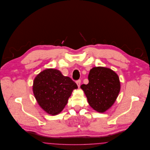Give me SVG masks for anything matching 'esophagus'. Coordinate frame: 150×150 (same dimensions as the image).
Instances as JSON below:
<instances>
[{
	"label": "esophagus",
	"instance_id": "1",
	"mask_svg": "<svg viewBox=\"0 0 150 150\" xmlns=\"http://www.w3.org/2000/svg\"><path fill=\"white\" fill-rule=\"evenodd\" d=\"M76 83L78 85V87L80 88V84H81V80H78L76 81Z\"/></svg>",
	"mask_w": 150,
	"mask_h": 150
}]
</instances>
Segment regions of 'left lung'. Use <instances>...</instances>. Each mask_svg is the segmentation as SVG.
<instances>
[{
	"label": "left lung",
	"mask_w": 150,
	"mask_h": 150,
	"mask_svg": "<svg viewBox=\"0 0 150 150\" xmlns=\"http://www.w3.org/2000/svg\"><path fill=\"white\" fill-rule=\"evenodd\" d=\"M88 80V84H83L80 87L90 107L99 113H104L113 105L120 93L119 77L110 69L99 66L90 70Z\"/></svg>",
	"instance_id": "left-lung-1"
}]
</instances>
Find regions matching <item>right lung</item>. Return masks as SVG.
<instances>
[{"label":"right lung","mask_w":150,"mask_h":150,"mask_svg":"<svg viewBox=\"0 0 150 150\" xmlns=\"http://www.w3.org/2000/svg\"><path fill=\"white\" fill-rule=\"evenodd\" d=\"M78 86L59 70L47 69L35 78L33 91L39 105L51 115H57L65 108L72 91Z\"/></svg>","instance_id":"right-lung-1"}]
</instances>
